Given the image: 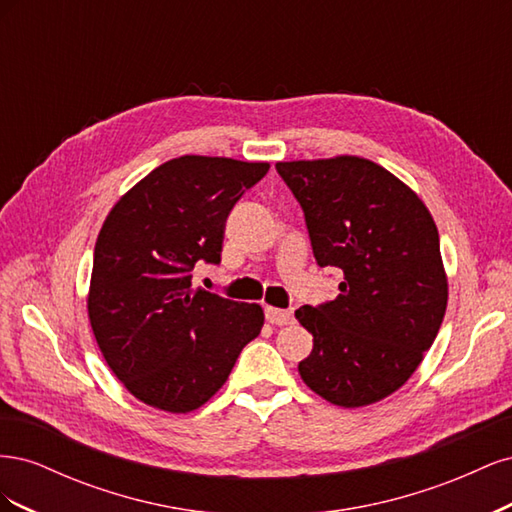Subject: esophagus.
I'll use <instances>...</instances> for the list:
<instances>
[{
  "label": "esophagus",
  "mask_w": 512,
  "mask_h": 512,
  "mask_svg": "<svg viewBox=\"0 0 512 512\" xmlns=\"http://www.w3.org/2000/svg\"><path fill=\"white\" fill-rule=\"evenodd\" d=\"M265 314H267V320L271 324H290L292 322V312H290V309H277V307L267 305L265 307Z\"/></svg>",
  "instance_id": "34e87169"
}]
</instances>
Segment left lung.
<instances>
[{"label": "left lung", "mask_w": 512, "mask_h": 512, "mask_svg": "<svg viewBox=\"0 0 512 512\" xmlns=\"http://www.w3.org/2000/svg\"><path fill=\"white\" fill-rule=\"evenodd\" d=\"M299 200L320 267L344 271L335 301L294 316L314 335L303 382L339 408H363L408 382L446 312L436 222L418 194L359 156L277 162Z\"/></svg>", "instance_id": "8db88e82"}]
</instances>
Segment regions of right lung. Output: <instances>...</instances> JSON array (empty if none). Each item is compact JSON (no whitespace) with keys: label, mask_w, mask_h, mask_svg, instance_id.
<instances>
[{"label":"right lung","mask_w":512,"mask_h":512,"mask_svg":"<svg viewBox=\"0 0 512 512\" xmlns=\"http://www.w3.org/2000/svg\"><path fill=\"white\" fill-rule=\"evenodd\" d=\"M269 162L181 156L153 168L108 211L87 292L108 367L143 404L205 406L228 380L265 312L192 288L198 260L220 262L230 209Z\"/></svg>","instance_id":"obj_1"}]
</instances>
